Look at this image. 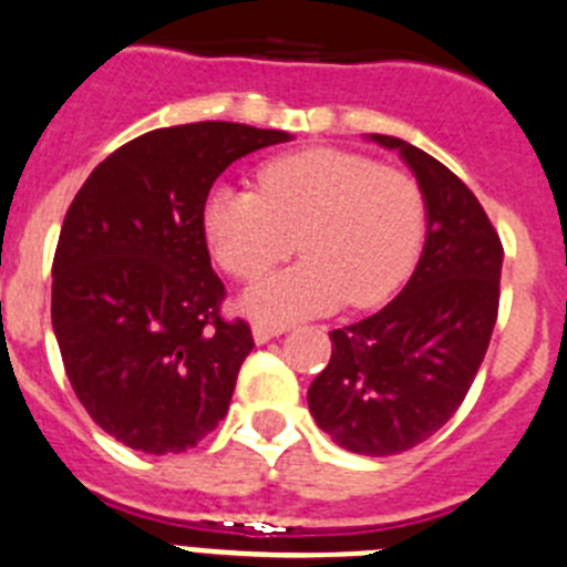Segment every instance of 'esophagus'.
I'll return each instance as SVG.
<instances>
[{
  "label": "esophagus",
  "instance_id": "1",
  "mask_svg": "<svg viewBox=\"0 0 567 567\" xmlns=\"http://www.w3.org/2000/svg\"><path fill=\"white\" fill-rule=\"evenodd\" d=\"M282 332H285V327L262 324V321L251 327V336H254V341H257V343H266V341H271V338H279V336H282Z\"/></svg>",
  "mask_w": 567,
  "mask_h": 567
}]
</instances>
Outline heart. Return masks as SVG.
Listing matches in <instances>:
<instances>
[{
  "label": "heart",
  "mask_w": 567,
  "mask_h": 567,
  "mask_svg": "<svg viewBox=\"0 0 567 567\" xmlns=\"http://www.w3.org/2000/svg\"><path fill=\"white\" fill-rule=\"evenodd\" d=\"M212 257L235 279H257L293 251L299 266L259 279L240 308L262 321L330 313L343 301L374 308L414 271L425 240V200L405 173L338 147L268 158L257 193L212 187L200 206Z\"/></svg>",
  "instance_id": "obj_1"
}]
</instances>
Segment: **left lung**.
<instances>
[{
	"label": "left lung",
	"instance_id": "left-lung-1",
	"mask_svg": "<svg viewBox=\"0 0 567 567\" xmlns=\"http://www.w3.org/2000/svg\"><path fill=\"white\" fill-rule=\"evenodd\" d=\"M425 200V246L409 285L380 313L332 330L310 383L316 425L343 451L394 456L431 439L467 396L498 319L504 246L467 184L420 147L385 134Z\"/></svg>",
	"mask_w": 567,
	"mask_h": 567
}]
</instances>
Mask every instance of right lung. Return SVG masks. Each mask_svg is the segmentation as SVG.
Masks as SVG:
<instances>
[{"label":"right lung","instance_id":"1","mask_svg":"<svg viewBox=\"0 0 567 567\" xmlns=\"http://www.w3.org/2000/svg\"><path fill=\"white\" fill-rule=\"evenodd\" d=\"M288 140L240 123L151 131L100 162L69 206L52 330L78 400L116 442L184 453L229 411L254 338L220 316L200 206L231 162Z\"/></svg>","mask_w":567,"mask_h":567}]
</instances>
